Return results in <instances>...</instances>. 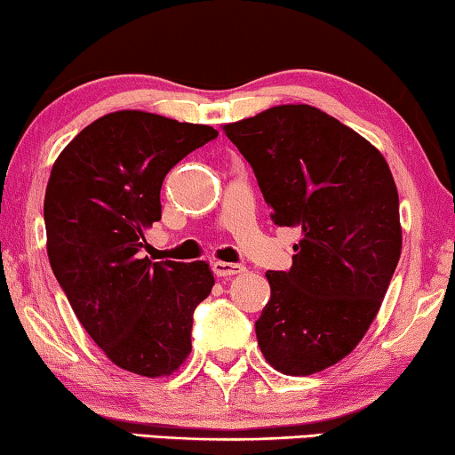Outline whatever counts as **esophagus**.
<instances>
[{"instance_id":"esophagus-1","label":"esophagus","mask_w":455,"mask_h":455,"mask_svg":"<svg viewBox=\"0 0 455 455\" xmlns=\"http://www.w3.org/2000/svg\"><path fill=\"white\" fill-rule=\"evenodd\" d=\"M213 273L217 277H232V275H238V273H244V267L235 265V263H223V260H215Z\"/></svg>"}]
</instances>
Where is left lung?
<instances>
[{
	"label": "left lung",
	"mask_w": 455,
	"mask_h": 455,
	"mask_svg": "<svg viewBox=\"0 0 455 455\" xmlns=\"http://www.w3.org/2000/svg\"><path fill=\"white\" fill-rule=\"evenodd\" d=\"M277 226L300 229L290 271H267L254 323L273 369L304 377L360 344L402 254L400 198L369 140L313 105H277L226 124Z\"/></svg>",
	"instance_id": "left-lung-1"
}]
</instances>
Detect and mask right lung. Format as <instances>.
<instances>
[{"label": "right lung", "mask_w": 455, "mask_h": 455, "mask_svg": "<svg viewBox=\"0 0 455 455\" xmlns=\"http://www.w3.org/2000/svg\"><path fill=\"white\" fill-rule=\"evenodd\" d=\"M217 130L139 109L99 117L55 159L45 190L47 254L68 302L105 356L170 377L192 350V313L215 277L204 260L140 259L161 220L167 172Z\"/></svg>", "instance_id": "right-lung-1"}]
</instances>
